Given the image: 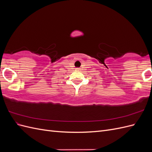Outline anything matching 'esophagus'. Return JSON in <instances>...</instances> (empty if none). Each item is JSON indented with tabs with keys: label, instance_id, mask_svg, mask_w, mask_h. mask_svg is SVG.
<instances>
[{
	"label": "esophagus",
	"instance_id": "esophagus-1",
	"mask_svg": "<svg viewBox=\"0 0 152 152\" xmlns=\"http://www.w3.org/2000/svg\"><path fill=\"white\" fill-rule=\"evenodd\" d=\"M76 70H80V68H76Z\"/></svg>",
	"mask_w": 152,
	"mask_h": 152
}]
</instances>
